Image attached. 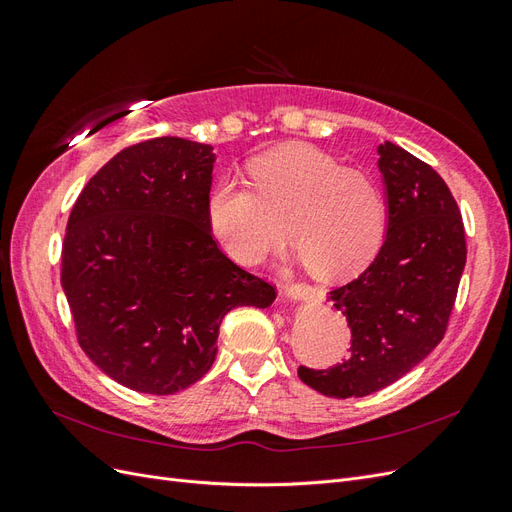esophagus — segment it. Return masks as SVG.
<instances>
[{
	"label": "esophagus",
	"mask_w": 512,
	"mask_h": 512,
	"mask_svg": "<svg viewBox=\"0 0 512 512\" xmlns=\"http://www.w3.org/2000/svg\"><path fill=\"white\" fill-rule=\"evenodd\" d=\"M286 292H288V297H292V299H303L305 294H307V292H305V288H301V286H297V284L290 286Z\"/></svg>",
	"instance_id": "34e87169"
}]
</instances>
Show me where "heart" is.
Segmentation results:
<instances>
[{
	"mask_svg": "<svg viewBox=\"0 0 512 512\" xmlns=\"http://www.w3.org/2000/svg\"><path fill=\"white\" fill-rule=\"evenodd\" d=\"M250 179L254 189L222 177L207 196L211 235L241 265H254L282 243V222L305 269L322 280L363 269L380 250L389 198L367 170L292 143L258 156Z\"/></svg>",
	"mask_w": 512,
	"mask_h": 512,
	"instance_id": "b5f03b06",
	"label": "heart"
}]
</instances>
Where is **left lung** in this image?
<instances>
[{
    "label": "left lung",
    "instance_id": "8db88e82",
    "mask_svg": "<svg viewBox=\"0 0 512 512\" xmlns=\"http://www.w3.org/2000/svg\"><path fill=\"white\" fill-rule=\"evenodd\" d=\"M378 153L389 196L384 243L359 277L329 292L348 320L350 356L329 369L299 365L307 386L335 399L384 389L442 342L466 267V230L444 179L393 143Z\"/></svg>",
    "mask_w": 512,
    "mask_h": 512
}]
</instances>
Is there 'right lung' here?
<instances>
[{"label": "right lung", "mask_w": 512, "mask_h": 512, "mask_svg": "<svg viewBox=\"0 0 512 512\" xmlns=\"http://www.w3.org/2000/svg\"><path fill=\"white\" fill-rule=\"evenodd\" d=\"M213 162L211 145L151 138L108 160L70 211L61 286L76 339L132 391L188 389L213 365L230 309L275 299L211 235Z\"/></svg>", "instance_id": "obj_1"}]
</instances>
